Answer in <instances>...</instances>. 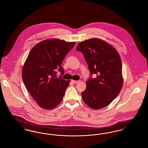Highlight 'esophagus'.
<instances>
[{
  "instance_id": "1",
  "label": "esophagus",
  "mask_w": 148,
  "mask_h": 148,
  "mask_svg": "<svg viewBox=\"0 0 148 148\" xmlns=\"http://www.w3.org/2000/svg\"><path fill=\"white\" fill-rule=\"evenodd\" d=\"M73 83H74V84H77V83H79L80 81L79 80H72L71 81Z\"/></svg>"
}]
</instances>
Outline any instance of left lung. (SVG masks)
Listing matches in <instances>:
<instances>
[{"instance_id":"obj_1","label":"left lung","mask_w":148,"mask_h":148,"mask_svg":"<svg viewBox=\"0 0 148 148\" xmlns=\"http://www.w3.org/2000/svg\"><path fill=\"white\" fill-rule=\"evenodd\" d=\"M76 49L82 53L90 76L82 92L85 103L98 110L108 106L121 91L123 79L121 60L116 50L106 42L92 38L80 42Z\"/></svg>"}]
</instances>
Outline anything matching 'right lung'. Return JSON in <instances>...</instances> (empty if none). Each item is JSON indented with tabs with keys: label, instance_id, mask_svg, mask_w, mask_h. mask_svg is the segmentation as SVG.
<instances>
[{
	"label": "right lung",
	"instance_id": "add662e5",
	"mask_svg": "<svg viewBox=\"0 0 148 148\" xmlns=\"http://www.w3.org/2000/svg\"><path fill=\"white\" fill-rule=\"evenodd\" d=\"M75 42L58 39L45 40L32 49L22 69V79L39 106L52 109L60 104L70 80L62 79V62ZM61 72L56 77V71Z\"/></svg>",
	"mask_w": 148,
	"mask_h": 148
}]
</instances>
